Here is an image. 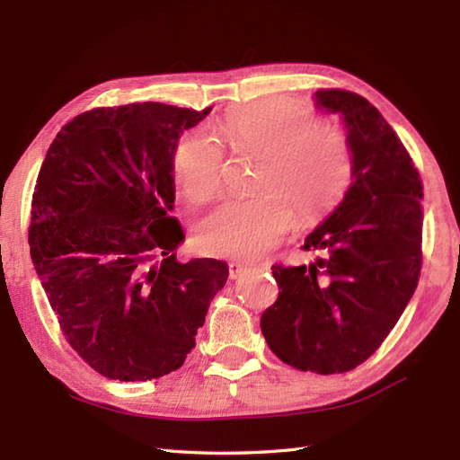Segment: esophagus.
<instances>
[{
	"label": "esophagus",
	"mask_w": 460,
	"mask_h": 460,
	"mask_svg": "<svg viewBox=\"0 0 460 460\" xmlns=\"http://www.w3.org/2000/svg\"><path fill=\"white\" fill-rule=\"evenodd\" d=\"M252 265L251 262H243V261H231L229 262V275L231 279H239L243 272H245L247 269H251Z\"/></svg>",
	"instance_id": "1"
}]
</instances>
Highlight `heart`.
Instances as JSON below:
<instances>
[{
	"mask_svg": "<svg viewBox=\"0 0 460 460\" xmlns=\"http://www.w3.org/2000/svg\"><path fill=\"white\" fill-rule=\"evenodd\" d=\"M219 134L235 152L262 155L255 181L261 193L223 201L198 223L195 245L208 255H265L288 231L292 211L300 221H314L344 198L351 181L346 138L302 104L251 102L231 112ZM172 173L185 198L208 201L225 180L223 152L208 136L185 134L173 148Z\"/></svg>",
	"mask_w": 460,
	"mask_h": 460,
	"instance_id": "obj_1",
	"label": "heart"
}]
</instances>
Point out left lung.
<instances>
[{"label":"left lung","instance_id":"8db88e82","mask_svg":"<svg viewBox=\"0 0 460 460\" xmlns=\"http://www.w3.org/2000/svg\"><path fill=\"white\" fill-rule=\"evenodd\" d=\"M314 101L346 126L351 183L302 247L320 257L308 267L272 265L280 292L261 330L285 364L330 376L364 364L413 296L423 185L403 142L364 96L320 89Z\"/></svg>","mask_w":460,"mask_h":460}]
</instances>
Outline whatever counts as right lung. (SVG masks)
Returning <instances> with one entry per match:
<instances>
[{
    "label": "right lung",
    "instance_id": "add662e5",
    "mask_svg": "<svg viewBox=\"0 0 460 460\" xmlns=\"http://www.w3.org/2000/svg\"><path fill=\"white\" fill-rule=\"evenodd\" d=\"M203 111L132 102L75 116L37 175L31 259L71 348L101 376L148 381L183 366L227 262H180L172 154Z\"/></svg>",
    "mask_w": 460,
    "mask_h": 460
}]
</instances>
